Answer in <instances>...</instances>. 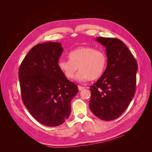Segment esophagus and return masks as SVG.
Instances as JSON below:
<instances>
[{
	"mask_svg": "<svg viewBox=\"0 0 152 152\" xmlns=\"http://www.w3.org/2000/svg\"><path fill=\"white\" fill-rule=\"evenodd\" d=\"M78 88H79V91H82V90H83L84 89H85L86 87L79 86H78Z\"/></svg>",
	"mask_w": 152,
	"mask_h": 152,
	"instance_id": "esophagus-1",
	"label": "esophagus"
}]
</instances>
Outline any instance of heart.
I'll list each match as a JSON object with an SVG mask.
<instances>
[{"instance_id":"1","label":"heart","mask_w":152,"mask_h":152,"mask_svg":"<svg viewBox=\"0 0 152 152\" xmlns=\"http://www.w3.org/2000/svg\"><path fill=\"white\" fill-rule=\"evenodd\" d=\"M70 59H61L58 67L67 79H73L79 68L77 79L83 82L97 79L107 66V58L104 52L89 46L79 47L68 54Z\"/></svg>"}]
</instances>
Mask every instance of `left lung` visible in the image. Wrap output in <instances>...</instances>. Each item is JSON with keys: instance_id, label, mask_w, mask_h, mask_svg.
I'll list each match as a JSON object with an SVG mask.
<instances>
[{"instance_id": "8db88e82", "label": "left lung", "mask_w": 152, "mask_h": 152, "mask_svg": "<svg viewBox=\"0 0 152 152\" xmlns=\"http://www.w3.org/2000/svg\"><path fill=\"white\" fill-rule=\"evenodd\" d=\"M95 40L105 47L108 59L102 76L90 87L89 108L99 118L112 121L121 115L134 97L137 64L121 40L106 37Z\"/></svg>"}]
</instances>
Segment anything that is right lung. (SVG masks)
Returning <instances> with one entry per match:
<instances>
[{"label":"right lung","mask_w":152,"mask_h":152,"mask_svg":"<svg viewBox=\"0 0 152 152\" xmlns=\"http://www.w3.org/2000/svg\"><path fill=\"white\" fill-rule=\"evenodd\" d=\"M63 51L59 42L39 44L26 54L19 68L23 104L37 121L49 127L65 122L71 112V101L79 92L58 67Z\"/></svg>","instance_id":"1"}]
</instances>
